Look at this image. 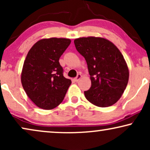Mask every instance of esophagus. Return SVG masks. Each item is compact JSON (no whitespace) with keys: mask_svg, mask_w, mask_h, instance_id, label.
I'll use <instances>...</instances> for the list:
<instances>
[{"mask_svg":"<svg viewBox=\"0 0 150 150\" xmlns=\"http://www.w3.org/2000/svg\"><path fill=\"white\" fill-rule=\"evenodd\" d=\"M81 77H82V75L81 74H78V75L76 76V77L74 78V80L75 82H78L80 79H81Z\"/></svg>","mask_w":150,"mask_h":150,"instance_id":"1","label":"esophagus"}]
</instances>
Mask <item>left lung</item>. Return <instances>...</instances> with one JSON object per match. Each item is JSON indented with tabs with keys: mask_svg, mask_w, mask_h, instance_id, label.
Here are the masks:
<instances>
[{
	"mask_svg": "<svg viewBox=\"0 0 150 150\" xmlns=\"http://www.w3.org/2000/svg\"><path fill=\"white\" fill-rule=\"evenodd\" d=\"M78 52L85 58L91 81L90 89L84 92L94 105L108 107L116 103L124 92L129 71L119 49L106 39L89 37L76 39Z\"/></svg>",
	"mask_w": 150,
	"mask_h": 150,
	"instance_id": "8db88e82",
	"label": "left lung"
}]
</instances>
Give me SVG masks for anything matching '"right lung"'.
I'll list each match as a JSON object with an SVG mask.
<instances>
[{
  "label": "right lung",
  "mask_w": 150,
  "mask_h": 150,
  "mask_svg": "<svg viewBox=\"0 0 150 150\" xmlns=\"http://www.w3.org/2000/svg\"><path fill=\"white\" fill-rule=\"evenodd\" d=\"M70 43L69 39H44L28 51L21 82L28 98L39 108L52 109L64 99L71 81L63 76L59 61Z\"/></svg>",
  "instance_id": "1"
}]
</instances>
